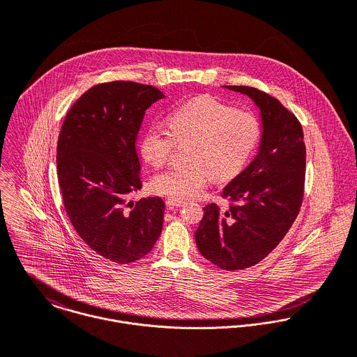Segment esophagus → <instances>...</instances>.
Masks as SVG:
<instances>
[{
  "label": "esophagus",
  "mask_w": 357,
  "mask_h": 357,
  "mask_svg": "<svg viewBox=\"0 0 357 357\" xmlns=\"http://www.w3.org/2000/svg\"><path fill=\"white\" fill-rule=\"evenodd\" d=\"M181 204H184V201H181V199H177V198H169L167 201H166V206L167 207H178V206H181Z\"/></svg>",
  "instance_id": "34e87169"
}]
</instances>
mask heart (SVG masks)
I'll list each match as a JSON object with an SVG mask.
<instances>
[{
    "mask_svg": "<svg viewBox=\"0 0 357 357\" xmlns=\"http://www.w3.org/2000/svg\"><path fill=\"white\" fill-rule=\"evenodd\" d=\"M170 130L150 125L142 137V153L155 167L167 162L176 143L190 142L188 163L173 165L156 174L153 190L178 199L195 197L210 183L236 176L259 139L253 114L234 109L211 98H198L181 105L169 118Z\"/></svg>",
    "mask_w": 357,
    "mask_h": 357,
    "instance_id": "obj_1",
    "label": "heart"
}]
</instances>
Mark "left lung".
I'll use <instances>...</instances> for the list:
<instances>
[{"label":"left lung","mask_w":357,"mask_h":357,"mask_svg":"<svg viewBox=\"0 0 357 357\" xmlns=\"http://www.w3.org/2000/svg\"><path fill=\"white\" fill-rule=\"evenodd\" d=\"M249 96L259 109L262 133L250 165L224 190L238 202L228 210L204 207L195 232L198 250L221 269L253 266L284 238L304 198L305 143L303 126L278 99L252 86H225Z\"/></svg>","instance_id":"left-lung-1"}]
</instances>
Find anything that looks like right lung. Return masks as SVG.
<instances>
[{
    "mask_svg": "<svg viewBox=\"0 0 357 357\" xmlns=\"http://www.w3.org/2000/svg\"><path fill=\"white\" fill-rule=\"evenodd\" d=\"M165 95L130 81L99 84L68 109L57 140V177L68 218L81 239L116 264L153 250L162 232L159 197L128 202L142 188L137 133L146 109Z\"/></svg>",
    "mask_w": 357,
    "mask_h": 357,
    "instance_id": "obj_1",
    "label": "right lung"
}]
</instances>
